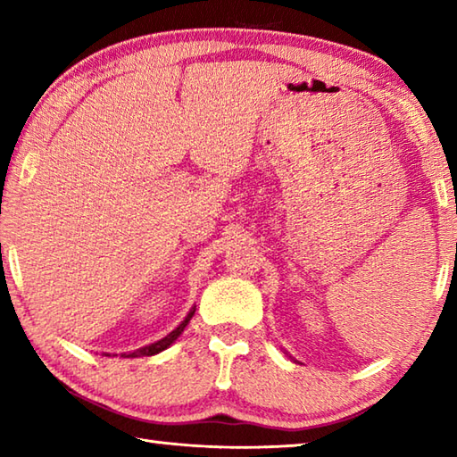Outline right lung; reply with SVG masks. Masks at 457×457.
<instances>
[{
	"mask_svg": "<svg viewBox=\"0 0 457 457\" xmlns=\"http://www.w3.org/2000/svg\"><path fill=\"white\" fill-rule=\"evenodd\" d=\"M195 314V311H191L189 314H187V319H185L179 327H177L173 332H169V335L165 337V338H161V340H157V343H153V345H149V346H143V349H138V351H133V353H120V357H125V359H135V357H151V354H157V353H161V351H165L169 345H173L175 340H177V337L181 335V332L185 330V327H187L189 324V320H191V316Z\"/></svg>",
	"mask_w": 457,
	"mask_h": 457,
	"instance_id": "obj_1",
	"label": "right lung"
}]
</instances>
